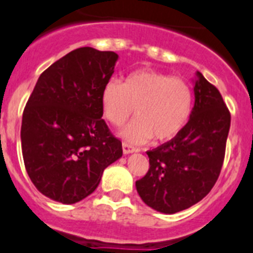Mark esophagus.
<instances>
[{
  "instance_id": "34e87169",
  "label": "esophagus",
  "mask_w": 253,
  "mask_h": 253,
  "mask_svg": "<svg viewBox=\"0 0 253 253\" xmlns=\"http://www.w3.org/2000/svg\"><path fill=\"white\" fill-rule=\"evenodd\" d=\"M122 149L125 154H131V153L136 152V149H135L132 145H130V144H127V143L122 144Z\"/></svg>"
}]
</instances>
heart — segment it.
Here are the masks:
<instances>
[{
    "mask_svg": "<svg viewBox=\"0 0 253 253\" xmlns=\"http://www.w3.org/2000/svg\"><path fill=\"white\" fill-rule=\"evenodd\" d=\"M104 118L121 126L133 113L136 120L121 131V136L132 144L172 139L181 131L192 109V91L185 81L165 73L140 69L127 74L123 84L108 81L100 92Z\"/></svg>",
    "mask_w": 253,
    "mask_h": 253,
    "instance_id": "heart-1",
    "label": "heart"
}]
</instances>
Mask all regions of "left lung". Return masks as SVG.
<instances>
[{
	"mask_svg": "<svg viewBox=\"0 0 253 253\" xmlns=\"http://www.w3.org/2000/svg\"><path fill=\"white\" fill-rule=\"evenodd\" d=\"M194 107L188 123L167 143L148 150L149 171L136 181L146 206L172 215L202 201L224 162L230 113L213 84L195 73Z\"/></svg>",
	"mask_w": 253,
	"mask_h": 253,
	"instance_id": "8db88e82",
	"label": "left lung"
}]
</instances>
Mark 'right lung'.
Here are the masks:
<instances>
[{
  "label": "right lung",
  "instance_id": "obj_1",
  "mask_svg": "<svg viewBox=\"0 0 253 253\" xmlns=\"http://www.w3.org/2000/svg\"><path fill=\"white\" fill-rule=\"evenodd\" d=\"M118 60L113 51L81 47L40 76L23 113V159L47 198L73 205L97 188L122 157V143L101 118L100 92Z\"/></svg>",
  "mask_w": 253,
  "mask_h": 253
}]
</instances>
